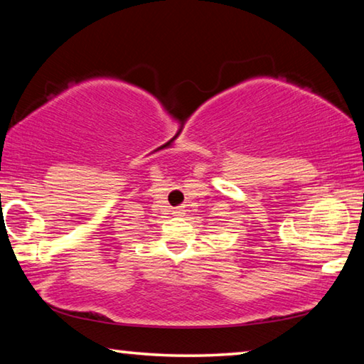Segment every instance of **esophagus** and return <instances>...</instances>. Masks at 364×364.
<instances>
[{"label": "esophagus", "mask_w": 364, "mask_h": 364, "mask_svg": "<svg viewBox=\"0 0 364 364\" xmlns=\"http://www.w3.org/2000/svg\"><path fill=\"white\" fill-rule=\"evenodd\" d=\"M183 212H184V210H183V208H181V207H176V208H175V210H173V215H176V217H180V215H181Z\"/></svg>", "instance_id": "1"}]
</instances>
